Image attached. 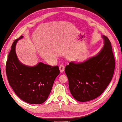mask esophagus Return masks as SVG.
<instances>
[{"label":"esophagus","mask_w":122,"mask_h":122,"mask_svg":"<svg viewBox=\"0 0 122 122\" xmlns=\"http://www.w3.org/2000/svg\"><path fill=\"white\" fill-rule=\"evenodd\" d=\"M64 70H65V67L63 65H61L59 66V70H60V72H61V73H63V72L64 71Z\"/></svg>","instance_id":"1"}]
</instances>
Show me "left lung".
Listing matches in <instances>:
<instances>
[{"label":"left lung","instance_id":"obj_1","mask_svg":"<svg viewBox=\"0 0 122 122\" xmlns=\"http://www.w3.org/2000/svg\"><path fill=\"white\" fill-rule=\"evenodd\" d=\"M104 45L94 56L76 63L71 61L65 67L70 91L76 100L91 101L101 94L112 79L115 59L109 40L102 35Z\"/></svg>","mask_w":122,"mask_h":122}]
</instances>
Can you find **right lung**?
<instances>
[{"instance_id": "right-lung-1", "label": "right lung", "mask_w": 122, "mask_h": 122, "mask_svg": "<svg viewBox=\"0 0 122 122\" xmlns=\"http://www.w3.org/2000/svg\"><path fill=\"white\" fill-rule=\"evenodd\" d=\"M15 40L8 55L6 72L10 86L17 96L30 104H42L48 99L55 79L59 74L58 66H51L42 62L33 66L23 64L15 52Z\"/></svg>"}]
</instances>
